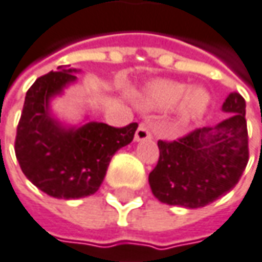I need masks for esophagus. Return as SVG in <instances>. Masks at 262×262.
Instances as JSON below:
<instances>
[{
	"label": "esophagus",
	"instance_id": "1",
	"mask_svg": "<svg viewBox=\"0 0 262 262\" xmlns=\"http://www.w3.org/2000/svg\"><path fill=\"white\" fill-rule=\"evenodd\" d=\"M152 138V133H151V129L142 123L139 127H138V130L135 133V141H138V142H141V141H148V139H151Z\"/></svg>",
	"mask_w": 262,
	"mask_h": 262
}]
</instances>
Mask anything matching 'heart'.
<instances>
[{
  "mask_svg": "<svg viewBox=\"0 0 262 262\" xmlns=\"http://www.w3.org/2000/svg\"><path fill=\"white\" fill-rule=\"evenodd\" d=\"M188 86L174 80L158 79L149 82L142 89V102L152 110H170L176 107L180 100V114L186 120L196 119L205 113L208 107V94L195 88L188 92Z\"/></svg>",
  "mask_w": 262,
  "mask_h": 262,
  "instance_id": "obj_1",
  "label": "heart"
}]
</instances>
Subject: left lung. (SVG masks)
Returning <instances> with one entry per match:
<instances>
[{"mask_svg": "<svg viewBox=\"0 0 262 262\" xmlns=\"http://www.w3.org/2000/svg\"><path fill=\"white\" fill-rule=\"evenodd\" d=\"M245 99L230 94L215 127L195 129L176 141H158L160 158L149 173L154 196L168 205L205 207L236 186L249 160Z\"/></svg>", "mask_w": 262, "mask_h": 262, "instance_id": "1", "label": "left lung"}]
</instances>
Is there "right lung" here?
<instances>
[{"label": "right lung", "instance_id": "right-lung-1", "mask_svg": "<svg viewBox=\"0 0 262 262\" xmlns=\"http://www.w3.org/2000/svg\"><path fill=\"white\" fill-rule=\"evenodd\" d=\"M74 69L50 72L29 88L14 151L21 171L47 195L85 198L97 192L113 155L133 141L138 123L113 127L89 121L64 127L50 113V101L76 80Z\"/></svg>", "mask_w": 262, "mask_h": 262}]
</instances>
